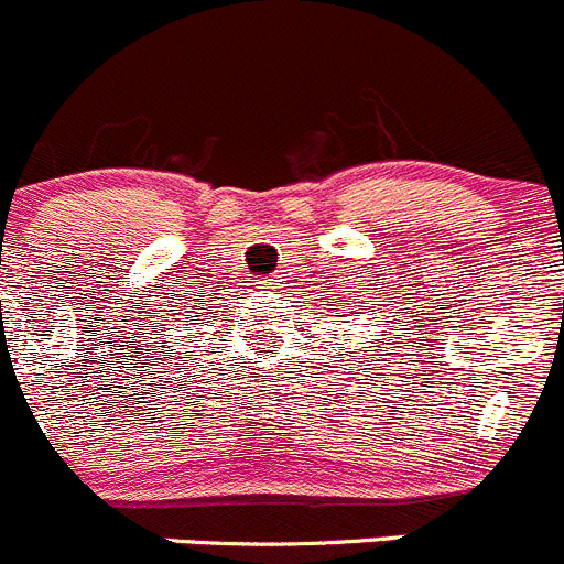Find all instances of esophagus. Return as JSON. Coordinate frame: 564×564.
Listing matches in <instances>:
<instances>
[{
    "label": "esophagus",
    "instance_id": "esophagus-1",
    "mask_svg": "<svg viewBox=\"0 0 564 564\" xmlns=\"http://www.w3.org/2000/svg\"><path fill=\"white\" fill-rule=\"evenodd\" d=\"M283 289H286V278L283 275H272V278H267V281H261V292L270 294V297L283 294Z\"/></svg>",
    "mask_w": 564,
    "mask_h": 564
}]
</instances>
